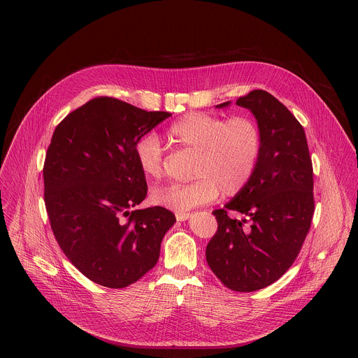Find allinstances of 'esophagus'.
I'll use <instances>...</instances> for the list:
<instances>
[{
    "instance_id": "obj_1",
    "label": "esophagus",
    "mask_w": 358,
    "mask_h": 358,
    "mask_svg": "<svg viewBox=\"0 0 358 358\" xmlns=\"http://www.w3.org/2000/svg\"><path fill=\"white\" fill-rule=\"evenodd\" d=\"M189 217H191L189 213H177V214H176L177 221H181V222H182V221H187Z\"/></svg>"
}]
</instances>
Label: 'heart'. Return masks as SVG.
I'll return each mask as SVG.
<instances>
[{
  "instance_id": "heart-1",
  "label": "heart",
  "mask_w": 358,
  "mask_h": 358,
  "mask_svg": "<svg viewBox=\"0 0 358 358\" xmlns=\"http://www.w3.org/2000/svg\"><path fill=\"white\" fill-rule=\"evenodd\" d=\"M169 140L194 152L188 184H173L151 194L155 206L187 213L225 196L239 194L258 167L262 136L258 124L248 116L225 119L203 112H189L167 129ZM134 155L140 171L156 181L164 174L163 145L155 134L137 140Z\"/></svg>"
}]
</instances>
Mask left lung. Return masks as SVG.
<instances>
[{"instance_id":"8db88e82","label":"left lung","mask_w":358,"mask_h":358,"mask_svg":"<svg viewBox=\"0 0 358 358\" xmlns=\"http://www.w3.org/2000/svg\"><path fill=\"white\" fill-rule=\"evenodd\" d=\"M236 105L257 119L262 151L249 184L213 213L218 229L206 257L227 287L255 292L276 282L297 258L315 213L313 166L301 124L275 96L252 90ZM228 210L245 218L232 220Z\"/></svg>"}]
</instances>
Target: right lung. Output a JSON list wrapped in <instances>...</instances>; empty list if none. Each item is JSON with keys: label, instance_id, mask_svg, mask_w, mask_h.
Instances as JSON below:
<instances>
[{"label": "right lung", "instance_id": "add662e5", "mask_svg": "<svg viewBox=\"0 0 358 358\" xmlns=\"http://www.w3.org/2000/svg\"><path fill=\"white\" fill-rule=\"evenodd\" d=\"M94 97L55 129L43 164L45 207L68 259L92 282L122 289L155 268L176 217L133 210L147 195L134 145L170 117Z\"/></svg>", "mask_w": 358, "mask_h": 358}]
</instances>
